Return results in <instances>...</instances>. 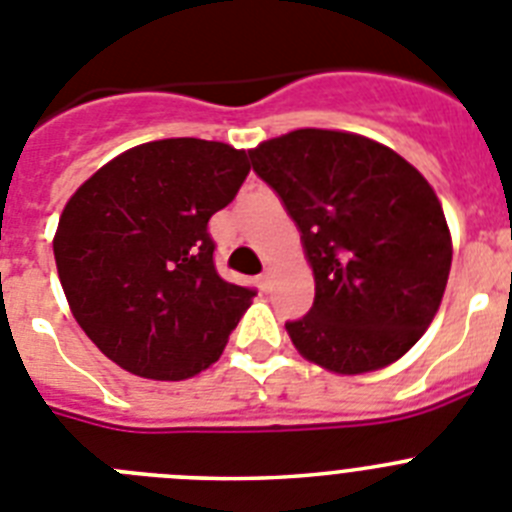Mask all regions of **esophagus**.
Instances as JSON below:
<instances>
[{
  "mask_svg": "<svg viewBox=\"0 0 512 512\" xmlns=\"http://www.w3.org/2000/svg\"><path fill=\"white\" fill-rule=\"evenodd\" d=\"M259 282H261V289H264V292H269L271 282H274V271L266 269L264 274H261V277H259Z\"/></svg>",
  "mask_w": 512,
  "mask_h": 512,
  "instance_id": "34e87169",
  "label": "esophagus"
}]
</instances>
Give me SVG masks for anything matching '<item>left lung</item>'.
Instances as JSON below:
<instances>
[{
  "instance_id": "obj_1",
  "label": "left lung",
  "mask_w": 512,
  "mask_h": 512,
  "mask_svg": "<svg viewBox=\"0 0 512 512\" xmlns=\"http://www.w3.org/2000/svg\"><path fill=\"white\" fill-rule=\"evenodd\" d=\"M300 228L315 302L287 333L336 374L392 364L441 305L451 233L425 176L364 135L305 128L248 151Z\"/></svg>"
}]
</instances>
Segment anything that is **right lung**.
Listing matches in <instances>:
<instances>
[{
  "label": "right lung",
  "mask_w": 512,
  "mask_h": 512,
  "mask_svg": "<svg viewBox=\"0 0 512 512\" xmlns=\"http://www.w3.org/2000/svg\"><path fill=\"white\" fill-rule=\"evenodd\" d=\"M251 171L200 138L143 143L74 192L53 253L76 323L125 372L179 382L215 364L256 289L215 269L207 223Z\"/></svg>",
  "instance_id": "obj_1"
}]
</instances>
